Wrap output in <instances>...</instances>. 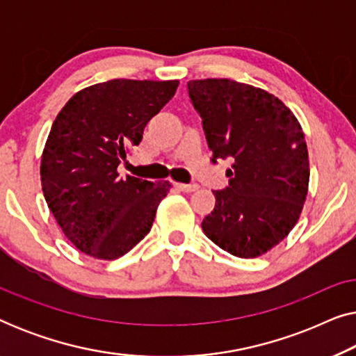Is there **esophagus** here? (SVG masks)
Instances as JSON below:
<instances>
[{"label":"esophagus","mask_w":356,"mask_h":356,"mask_svg":"<svg viewBox=\"0 0 356 356\" xmlns=\"http://www.w3.org/2000/svg\"><path fill=\"white\" fill-rule=\"evenodd\" d=\"M177 188L183 193H194V191H197V189H199L197 184H183V183H178Z\"/></svg>","instance_id":"esophagus-1"}]
</instances>
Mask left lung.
<instances>
[{"label": "left lung", "mask_w": 356, "mask_h": 356, "mask_svg": "<svg viewBox=\"0 0 356 356\" xmlns=\"http://www.w3.org/2000/svg\"><path fill=\"white\" fill-rule=\"evenodd\" d=\"M212 163L232 159L228 186L212 191L204 217L209 240L236 257H256L289 235L309 183L305 134L295 115L269 92L230 79L189 81Z\"/></svg>", "instance_id": "obj_1"}]
</instances>
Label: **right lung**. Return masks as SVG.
Segmentation results:
<instances>
[{
	"instance_id": "right-lung-1",
	"label": "right lung",
	"mask_w": 356,
	"mask_h": 356,
	"mask_svg": "<svg viewBox=\"0 0 356 356\" xmlns=\"http://www.w3.org/2000/svg\"><path fill=\"white\" fill-rule=\"evenodd\" d=\"M177 87L178 81L102 82L72 95L53 121L40 165L43 196L79 251L116 259L150 232L172 184L121 178L116 168Z\"/></svg>"
}]
</instances>
